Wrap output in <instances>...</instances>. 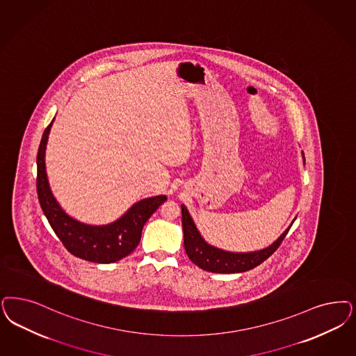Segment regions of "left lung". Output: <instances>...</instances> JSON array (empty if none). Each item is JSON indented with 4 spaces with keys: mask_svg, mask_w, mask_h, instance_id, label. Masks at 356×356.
<instances>
[{
    "mask_svg": "<svg viewBox=\"0 0 356 356\" xmlns=\"http://www.w3.org/2000/svg\"><path fill=\"white\" fill-rule=\"evenodd\" d=\"M302 159L305 163L304 152ZM181 220L184 232V247L188 258L201 270L214 273H239L258 267L259 264L270 258L277 250V247L282 245V239L292 226L291 223V226L267 248L254 252H229L205 242V239L197 230L196 225L185 205H181Z\"/></svg>",
    "mask_w": 356,
    "mask_h": 356,
    "instance_id": "left-lung-1",
    "label": "left lung"
}]
</instances>
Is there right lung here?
<instances>
[{
  "label": "right lung",
  "mask_w": 356,
  "mask_h": 356,
  "mask_svg": "<svg viewBox=\"0 0 356 356\" xmlns=\"http://www.w3.org/2000/svg\"><path fill=\"white\" fill-rule=\"evenodd\" d=\"M52 122L44 130L38 149L37 192L40 208L47 217L52 230L72 255L101 264L118 261L131 254L135 247L139 245L145 223L167 197L161 195L140 200L121 218L109 225L92 226L76 221L60 208L49 189L44 154Z\"/></svg>",
  "instance_id": "right-lung-1"
}]
</instances>
